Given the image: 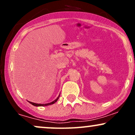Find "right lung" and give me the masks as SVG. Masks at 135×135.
Wrapping results in <instances>:
<instances>
[{"instance_id": "right-lung-1", "label": "right lung", "mask_w": 135, "mask_h": 135, "mask_svg": "<svg viewBox=\"0 0 135 135\" xmlns=\"http://www.w3.org/2000/svg\"><path fill=\"white\" fill-rule=\"evenodd\" d=\"M60 94H59V96L58 97V98H57L55 100H54V101H52V102H51V103H45V104H41V103H33V102H28L30 103V104L33 105V106H35V107H44V106H47V105H50L54 104V103H56V102L58 101V100L59 99V97H60Z\"/></svg>"}]
</instances>
